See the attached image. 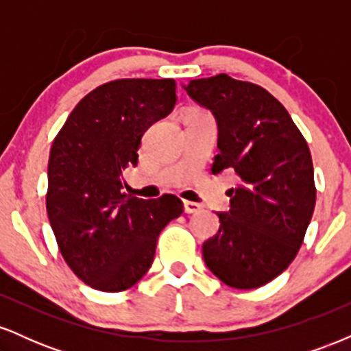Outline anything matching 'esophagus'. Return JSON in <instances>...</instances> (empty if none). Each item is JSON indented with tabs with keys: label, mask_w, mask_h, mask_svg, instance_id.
Returning <instances> with one entry per match:
<instances>
[{
	"label": "esophagus",
	"mask_w": 351,
	"mask_h": 351,
	"mask_svg": "<svg viewBox=\"0 0 351 351\" xmlns=\"http://www.w3.org/2000/svg\"><path fill=\"white\" fill-rule=\"evenodd\" d=\"M201 208L203 206L195 203V201H184V213H186V215H195V213L201 211Z\"/></svg>",
	"instance_id": "obj_1"
}]
</instances>
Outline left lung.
I'll return each mask as SVG.
<instances>
[{
	"mask_svg": "<svg viewBox=\"0 0 351 351\" xmlns=\"http://www.w3.org/2000/svg\"><path fill=\"white\" fill-rule=\"evenodd\" d=\"M183 87L216 119L219 153L211 171L239 176L203 259L229 287L257 289L289 267L312 219L317 189L308 145L261 86L217 74Z\"/></svg>",
	"mask_w": 351,
	"mask_h": 351,
	"instance_id": "obj_1",
	"label": "left lung"
}]
</instances>
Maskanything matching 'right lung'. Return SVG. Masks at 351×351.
<instances>
[{
    "mask_svg": "<svg viewBox=\"0 0 351 351\" xmlns=\"http://www.w3.org/2000/svg\"><path fill=\"white\" fill-rule=\"evenodd\" d=\"M173 79H119L75 106L51 147L46 209L64 261L102 292L132 287L153 263L162 229L183 213L173 195H127L142 136L176 104Z\"/></svg>",
    "mask_w": 351,
    "mask_h": 351,
    "instance_id": "add662e5",
    "label": "right lung"
}]
</instances>
